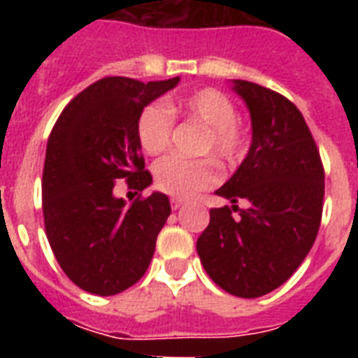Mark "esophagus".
<instances>
[{
	"label": "esophagus",
	"instance_id": "1",
	"mask_svg": "<svg viewBox=\"0 0 358 358\" xmlns=\"http://www.w3.org/2000/svg\"><path fill=\"white\" fill-rule=\"evenodd\" d=\"M185 204V201H182V199H171V206H173V210H178V208H182Z\"/></svg>",
	"mask_w": 358,
	"mask_h": 358
}]
</instances>
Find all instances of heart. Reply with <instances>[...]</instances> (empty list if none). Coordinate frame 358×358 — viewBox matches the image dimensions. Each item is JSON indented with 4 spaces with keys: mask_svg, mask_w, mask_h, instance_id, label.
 Wrapping results in <instances>:
<instances>
[{
    "mask_svg": "<svg viewBox=\"0 0 358 358\" xmlns=\"http://www.w3.org/2000/svg\"><path fill=\"white\" fill-rule=\"evenodd\" d=\"M174 117L206 128L201 154H212L224 165H236L243 159L247 135L238 120L236 103L224 92L206 87L169 100L167 108L159 102L148 103L137 119V139L146 154L159 156L171 146ZM219 178V167L212 157L169 156L154 165L156 185L174 196L195 195L196 191L213 187Z\"/></svg>",
    "mask_w": 358,
    "mask_h": 358,
    "instance_id": "obj_1",
    "label": "heart"
}]
</instances>
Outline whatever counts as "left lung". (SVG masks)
<instances>
[{"label": "left lung", "mask_w": 358, "mask_h": 358, "mask_svg": "<svg viewBox=\"0 0 358 358\" xmlns=\"http://www.w3.org/2000/svg\"><path fill=\"white\" fill-rule=\"evenodd\" d=\"M250 113L252 143L232 178L215 193L232 208L210 210L196 252L213 282L236 297H260L284 284L316 241L325 173L316 141L295 103L234 80ZM243 198L250 206L239 210ZM239 211L240 217H231Z\"/></svg>", "instance_id": "left-lung-1"}]
</instances>
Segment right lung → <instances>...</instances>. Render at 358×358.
Segmentation results:
<instances>
[{
	"mask_svg": "<svg viewBox=\"0 0 358 358\" xmlns=\"http://www.w3.org/2000/svg\"><path fill=\"white\" fill-rule=\"evenodd\" d=\"M178 81L103 78L63 109L50 134L42 173L46 236L64 275L89 294H120L148 269L171 202L154 191L126 204L113 189L119 180L137 191L152 184L137 119Z\"/></svg>",
	"mask_w": 358,
	"mask_h": 358,
	"instance_id": "obj_1",
	"label": "right lung"
}]
</instances>
